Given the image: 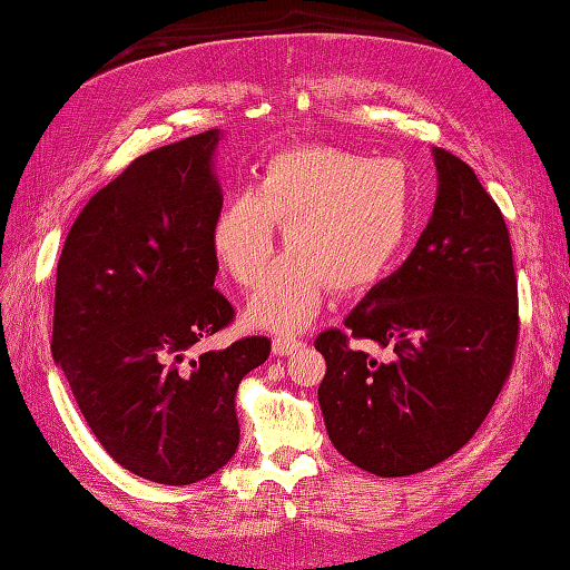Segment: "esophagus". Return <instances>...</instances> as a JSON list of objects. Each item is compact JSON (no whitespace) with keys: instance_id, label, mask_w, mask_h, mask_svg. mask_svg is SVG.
<instances>
[{"instance_id":"34e87169","label":"esophagus","mask_w":570,"mask_h":570,"mask_svg":"<svg viewBox=\"0 0 570 570\" xmlns=\"http://www.w3.org/2000/svg\"><path fill=\"white\" fill-rule=\"evenodd\" d=\"M299 346H302V342L295 340V336H275V340H273V354L275 356H287V354L297 352Z\"/></svg>"}]
</instances>
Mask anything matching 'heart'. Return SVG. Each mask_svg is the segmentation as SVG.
<instances>
[{
  "instance_id": "1",
  "label": "heart",
  "mask_w": 570,
  "mask_h": 570,
  "mask_svg": "<svg viewBox=\"0 0 570 570\" xmlns=\"http://www.w3.org/2000/svg\"><path fill=\"white\" fill-rule=\"evenodd\" d=\"M273 220L287 255L248 302L246 320L271 332L305 327L324 293H354L386 273L413 224V177L396 157L368 159L336 147H295L263 167L212 224L224 271L253 287L275 253Z\"/></svg>"
}]
</instances>
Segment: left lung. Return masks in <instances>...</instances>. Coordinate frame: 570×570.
<instances>
[{
    "instance_id": "obj_1",
    "label": "left lung",
    "mask_w": 570,
    "mask_h": 570,
    "mask_svg": "<svg viewBox=\"0 0 570 570\" xmlns=\"http://www.w3.org/2000/svg\"><path fill=\"white\" fill-rule=\"evenodd\" d=\"M433 216L396 273L317 336L330 440L379 478L423 472L468 443L512 368L519 317L504 216L468 165L433 147ZM346 335L392 350L376 363Z\"/></svg>"
}]
</instances>
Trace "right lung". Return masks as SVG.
I'll list each match as a JSON object with an SVG mask.
<instances>
[{"instance_id": "add662e5", "label": "right lung", "mask_w": 570, "mask_h": 570, "mask_svg": "<svg viewBox=\"0 0 570 570\" xmlns=\"http://www.w3.org/2000/svg\"><path fill=\"white\" fill-rule=\"evenodd\" d=\"M220 139L137 157L78 214L56 271L51 354L80 413L115 462L171 487L234 458L236 389L271 354L265 336L199 352L234 320L214 289Z\"/></svg>"}]
</instances>
